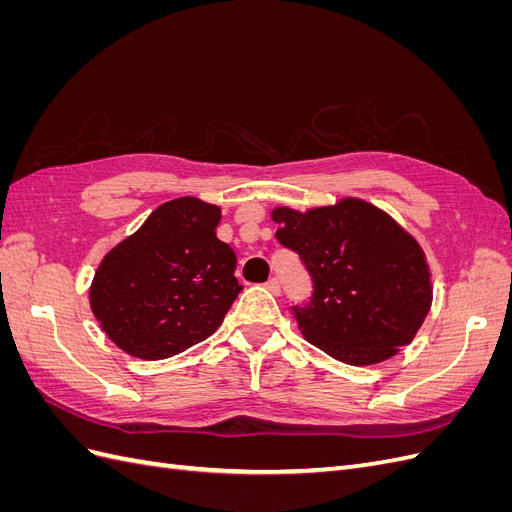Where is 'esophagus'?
Returning a JSON list of instances; mask_svg holds the SVG:
<instances>
[{"instance_id": "34e87169", "label": "esophagus", "mask_w": 512, "mask_h": 512, "mask_svg": "<svg viewBox=\"0 0 512 512\" xmlns=\"http://www.w3.org/2000/svg\"><path fill=\"white\" fill-rule=\"evenodd\" d=\"M273 294H280V290H282V286H280V280H277V277H271V280L265 284Z\"/></svg>"}]
</instances>
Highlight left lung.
<instances>
[{"mask_svg":"<svg viewBox=\"0 0 512 512\" xmlns=\"http://www.w3.org/2000/svg\"><path fill=\"white\" fill-rule=\"evenodd\" d=\"M275 237L297 252L314 294L292 307L299 329L333 359L376 365L408 346L433 288L423 247L389 213L361 198L297 211L275 207Z\"/></svg>","mask_w":512,"mask_h":512,"instance_id":"1","label":"left lung"}]
</instances>
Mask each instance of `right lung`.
<instances>
[{"mask_svg":"<svg viewBox=\"0 0 512 512\" xmlns=\"http://www.w3.org/2000/svg\"><path fill=\"white\" fill-rule=\"evenodd\" d=\"M220 220L200 198L168 200L102 258L89 305L117 348L160 361L220 327L243 288L235 252L215 235Z\"/></svg>","mask_w":512,"mask_h":512,"instance_id":"add662e5","label":"right lung"}]
</instances>
